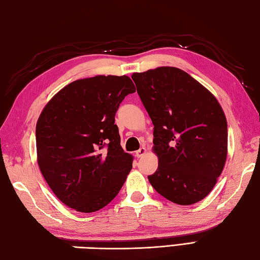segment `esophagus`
<instances>
[{
	"label": "esophagus",
	"mask_w": 260,
	"mask_h": 260,
	"mask_svg": "<svg viewBox=\"0 0 260 260\" xmlns=\"http://www.w3.org/2000/svg\"><path fill=\"white\" fill-rule=\"evenodd\" d=\"M146 154V148L145 147H140V148L136 151V156L138 158H140V157H143V156Z\"/></svg>",
	"instance_id": "34e87169"
}]
</instances>
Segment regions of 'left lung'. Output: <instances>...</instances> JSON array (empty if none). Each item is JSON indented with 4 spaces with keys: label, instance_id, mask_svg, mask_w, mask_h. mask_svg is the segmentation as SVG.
<instances>
[{
    "label": "left lung",
    "instance_id": "left-lung-1",
    "mask_svg": "<svg viewBox=\"0 0 260 260\" xmlns=\"http://www.w3.org/2000/svg\"><path fill=\"white\" fill-rule=\"evenodd\" d=\"M137 92L154 124L158 169L148 180L179 205L213 190L228 154V123L217 100L187 72L172 67L134 73Z\"/></svg>",
    "mask_w": 260,
    "mask_h": 260
}]
</instances>
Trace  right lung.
I'll list each match as a JSON object with an SVG mask.
<instances>
[{"mask_svg": "<svg viewBox=\"0 0 260 260\" xmlns=\"http://www.w3.org/2000/svg\"><path fill=\"white\" fill-rule=\"evenodd\" d=\"M136 91L126 76L71 82L44 107L36 125L41 172L56 197L81 213L105 207L132 169L120 145L115 114Z\"/></svg>", "mask_w": 260, "mask_h": 260, "instance_id": "right-lung-1", "label": "right lung"}]
</instances>
